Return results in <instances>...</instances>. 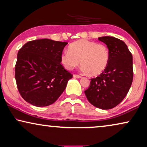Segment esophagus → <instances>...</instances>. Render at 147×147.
Here are the masks:
<instances>
[{"mask_svg":"<svg viewBox=\"0 0 147 147\" xmlns=\"http://www.w3.org/2000/svg\"><path fill=\"white\" fill-rule=\"evenodd\" d=\"M73 77L76 78H81L82 76H80V75H76V74H74V75H73Z\"/></svg>","mask_w":147,"mask_h":147,"instance_id":"34e87169","label":"esophagus"}]
</instances>
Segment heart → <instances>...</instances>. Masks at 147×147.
Here are the masks:
<instances>
[{
  "label": "heart",
  "instance_id": "heart-1",
  "mask_svg": "<svg viewBox=\"0 0 147 147\" xmlns=\"http://www.w3.org/2000/svg\"><path fill=\"white\" fill-rule=\"evenodd\" d=\"M110 59L109 50L105 45L87 39H81L71 43L68 50L61 55L63 67L71 70L82 64L83 71L92 76L101 74L107 67Z\"/></svg>",
  "mask_w": 147,
  "mask_h": 147
}]
</instances>
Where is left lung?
<instances>
[{
  "label": "left lung",
  "mask_w": 147,
  "mask_h": 147,
  "mask_svg": "<svg viewBox=\"0 0 147 147\" xmlns=\"http://www.w3.org/2000/svg\"><path fill=\"white\" fill-rule=\"evenodd\" d=\"M98 40L107 45L109 62L98 77L90 79V87L84 92L90 104L108 110L120 104L129 91L133 79L132 56L122 40L111 36Z\"/></svg>",
  "instance_id": "obj_1"
}]
</instances>
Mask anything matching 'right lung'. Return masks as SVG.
<instances>
[{
    "label": "right lung",
    "instance_id": "right-lung-1",
    "mask_svg": "<svg viewBox=\"0 0 147 147\" xmlns=\"http://www.w3.org/2000/svg\"><path fill=\"white\" fill-rule=\"evenodd\" d=\"M67 42L49 39L31 41L18 52L15 80L22 98L43 107L54 103L65 90L72 75L61 63Z\"/></svg>",
    "mask_w": 147,
    "mask_h": 147
}]
</instances>
